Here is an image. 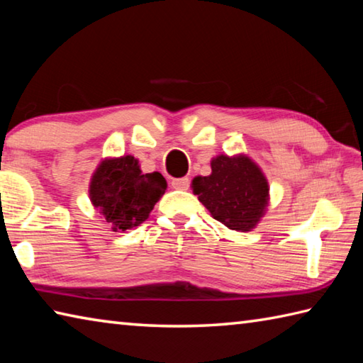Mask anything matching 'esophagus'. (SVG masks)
Instances as JSON below:
<instances>
[{"mask_svg":"<svg viewBox=\"0 0 363 363\" xmlns=\"http://www.w3.org/2000/svg\"><path fill=\"white\" fill-rule=\"evenodd\" d=\"M172 186L173 189H177V190H187L189 186H190V179L186 176V177H176V179L172 181Z\"/></svg>","mask_w":363,"mask_h":363,"instance_id":"esophagus-1","label":"esophagus"}]
</instances>
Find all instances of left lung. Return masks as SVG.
<instances>
[{"instance_id": "obj_1", "label": "left lung", "mask_w": 363, "mask_h": 363, "mask_svg": "<svg viewBox=\"0 0 363 363\" xmlns=\"http://www.w3.org/2000/svg\"><path fill=\"white\" fill-rule=\"evenodd\" d=\"M211 176H198L191 182L211 217L230 230L250 231L264 214L267 181L255 163L239 155H218L211 162Z\"/></svg>"}]
</instances>
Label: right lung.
<instances>
[{
	"mask_svg": "<svg viewBox=\"0 0 363 363\" xmlns=\"http://www.w3.org/2000/svg\"><path fill=\"white\" fill-rule=\"evenodd\" d=\"M160 173L143 174L132 155L105 160L92 176L91 201L113 230H130L143 223L154 204L165 194Z\"/></svg>",
	"mask_w": 363,
	"mask_h": 363,
	"instance_id": "add662e5",
	"label": "right lung"
}]
</instances>
